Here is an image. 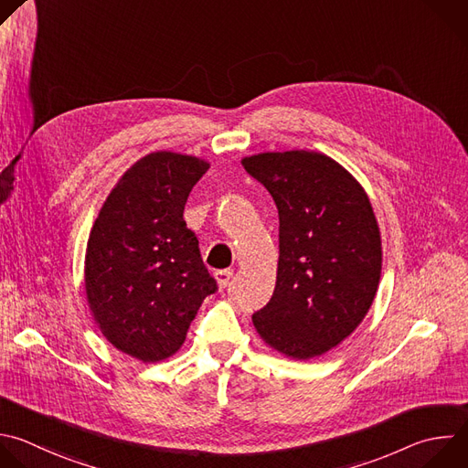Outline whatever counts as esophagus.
<instances>
[{"label":"esophagus","instance_id":"esophagus-1","mask_svg":"<svg viewBox=\"0 0 468 468\" xmlns=\"http://www.w3.org/2000/svg\"><path fill=\"white\" fill-rule=\"evenodd\" d=\"M215 277H217V282H218L220 290H224V288L229 286V281H231V277H233V271H231V270H218V271L215 273Z\"/></svg>","mask_w":468,"mask_h":468}]
</instances>
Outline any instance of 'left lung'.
Listing matches in <instances>:
<instances>
[{"instance_id":"left-lung-1","label":"left lung","mask_w":468,"mask_h":468,"mask_svg":"<svg viewBox=\"0 0 468 468\" xmlns=\"http://www.w3.org/2000/svg\"><path fill=\"white\" fill-rule=\"evenodd\" d=\"M242 165L279 213L277 281L253 325L286 356H320L360 325L377 293L382 248L369 198L320 152H266Z\"/></svg>"}]
</instances>
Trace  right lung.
<instances>
[{
    "label": "right lung",
    "mask_w": 468,
    "mask_h": 468,
    "mask_svg": "<svg viewBox=\"0 0 468 468\" xmlns=\"http://www.w3.org/2000/svg\"><path fill=\"white\" fill-rule=\"evenodd\" d=\"M209 165L154 152L106 198L86 250V293L102 335L143 362L175 355L202 301L218 290L184 220L189 193Z\"/></svg>",
    "instance_id": "right-lung-1"
}]
</instances>
